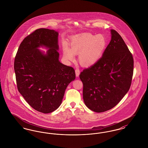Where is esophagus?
Instances as JSON below:
<instances>
[{
  "mask_svg": "<svg viewBox=\"0 0 148 148\" xmlns=\"http://www.w3.org/2000/svg\"><path fill=\"white\" fill-rule=\"evenodd\" d=\"M75 74H76V77H78L79 76L80 74V70L79 69H75Z\"/></svg>",
  "mask_w": 148,
  "mask_h": 148,
  "instance_id": "obj_1",
  "label": "esophagus"
}]
</instances>
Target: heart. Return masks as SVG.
Listing matches in <instances>:
<instances>
[{"instance_id":"1","label":"heart","mask_w":148,"mask_h":148,"mask_svg":"<svg viewBox=\"0 0 148 148\" xmlns=\"http://www.w3.org/2000/svg\"><path fill=\"white\" fill-rule=\"evenodd\" d=\"M106 45L107 40L103 35L84 34L73 39L71 42V49L66 45L64 47V58L68 60H73L74 55H79L81 64L91 66L103 56Z\"/></svg>"}]
</instances>
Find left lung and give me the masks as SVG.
<instances>
[{
    "mask_svg": "<svg viewBox=\"0 0 148 148\" xmlns=\"http://www.w3.org/2000/svg\"><path fill=\"white\" fill-rule=\"evenodd\" d=\"M111 40L103 56L81 72L85 104L92 111L104 112L116 106L129 91L134 60L119 34L112 29Z\"/></svg>",
    "mask_w": 148,
    "mask_h": 148,
    "instance_id": "obj_1",
    "label": "left lung"
}]
</instances>
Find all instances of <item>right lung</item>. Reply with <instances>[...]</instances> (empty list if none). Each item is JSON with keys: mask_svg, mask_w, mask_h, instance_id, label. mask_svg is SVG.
Here are the masks:
<instances>
[{"mask_svg": "<svg viewBox=\"0 0 148 148\" xmlns=\"http://www.w3.org/2000/svg\"><path fill=\"white\" fill-rule=\"evenodd\" d=\"M49 49L46 54L37 48ZM58 32L40 28L28 35L14 60L18 91L36 111L50 113L60 106L65 89L75 79L73 68L59 60Z\"/></svg>", "mask_w": 148, "mask_h": 148, "instance_id": "obj_1", "label": "right lung"}]
</instances>
